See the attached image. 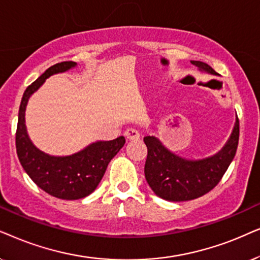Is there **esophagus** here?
<instances>
[{"label":"esophagus","instance_id":"34e87169","mask_svg":"<svg viewBox=\"0 0 260 260\" xmlns=\"http://www.w3.org/2000/svg\"><path fill=\"white\" fill-rule=\"evenodd\" d=\"M124 137L127 138L128 140H138L140 138L139 131L136 129V128H127L124 131Z\"/></svg>","mask_w":260,"mask_h":260}]
</instances>
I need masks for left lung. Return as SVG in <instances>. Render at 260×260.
I'll use <instances>...</instances> for the list:
<instances>
[{
    "instance_id": "1",
    "label": "left lung",
    "mask_w": 260,
    "mask_h": 260,
    "mask_svg": "<svg viewBox=\"0 0 260 260\" xmlns=\"http://www.w3.org/2000/svg\"><path fill=\"white\" fill-rule=\"evenodd\" d=\"M191 63L201 70L216 75L203 61ZM144 143L147 147L145 178L155 195L174 202L193 200L215 188L233 160L239 143V119L237 115L233 133L222 150L203 160L179 158L154 137H144Z\"/></svg>"
}]
</instances>
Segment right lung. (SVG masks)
Wrapping results in <instances>:
<instances>
[{"label": "right lung", "instance_id": "1", "mask_svg": "<svg viewBox=\"0 0 260 260\" xmlns=\"http://www.w3.org/2000/svg\"><path fill=\"white\" fill-rule=\"evenodd\" d=\"M75 65V61L52 65L27 86L20 105L15 134L16 153L23 170L41 190L61 200H79L94 191L109 161L126 143L123 137H119L110 141H99L69 157H51L38 150L29 140L25 126V110L29 96L51 75L67 71Z\"/></svg>", "mask_w": 260, "mask_h": 260}]
</instances>
